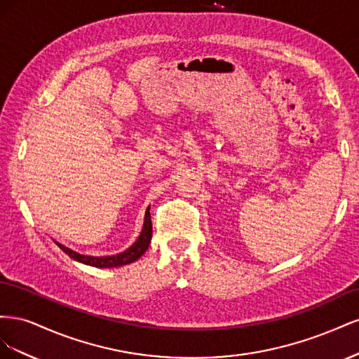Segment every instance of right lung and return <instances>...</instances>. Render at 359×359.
I'll return each instance as SVG.
<instances>
[{
  "label": "right lung",
  "instance_id": "right-lung-1",
  "mask_svg": "<svg viewBox=\"0 0 359 359\" xmlns=\"http://www.w3.org/2000/svg\"><path fill=\"white\" fill-rule=\"evenodd\" d=\"M151 236H153V223H151V215H149V208L145 212V222H144V229L140 232L137 241L127 248L126 252L115 255V256H103V257H94V256H85V255H79L73 252V250L64 247L62 244L57 243L55 244L62 250L64 253L69 255L72 259L78 260L81 264L90 265V266H97V268H115V266H121V265H127L132 264L135 260H137L140 256H142L147 248L151 243Z\"/></svg>",
  "mask_w": 359,
  "mask_h": 359
}]
</instances>
